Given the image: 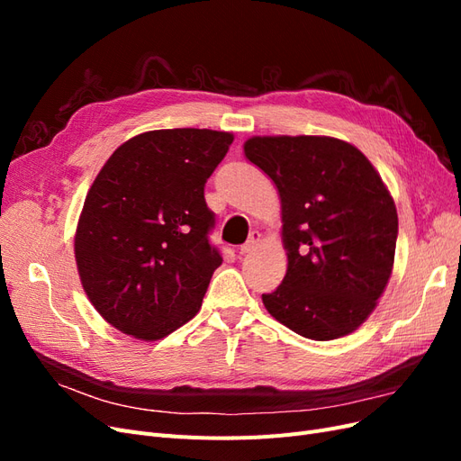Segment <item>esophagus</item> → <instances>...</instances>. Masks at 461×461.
Here are the masks:
<instances>
[{"label": "esophagus", "mask_w": 461, "mask_h": 461, "mask_svg": "<svg viewBox=\"0 0 461 461\" xmlns=\"http://www.w3.org/2000/svg\"><path fill=\"white\" fill-rule=\"evenodd\" d=\"M259 242H261V234L258 232V230H252L249 232V236H248V240L239 248V254H252L254 249L259 246Z\"/></svg>", "instance_id": "34e87169"}]
</instances>
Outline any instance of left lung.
<instances>
[{"mask_svg": "<svg viewBox=\"0 0 461 461\" xmlns=\"http://www.w3.org/2000/svg\"><path fill=\"white\" fill-rule=\"evenodd\" d=\"M246 158L281 196L288 269L261 300L312 340L356 330L393 273L398 213L390 192L356 146L329 136H254Z\"/></svg>", "mask_w": 461, "mask_h": 461, "instance_id": "8db88e82", "label": "left lung"}]
</instances>
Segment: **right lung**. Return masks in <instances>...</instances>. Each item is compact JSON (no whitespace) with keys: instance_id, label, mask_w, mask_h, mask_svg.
Masks as SVG:
<instances>
[{"instance_id":"1","label":"right lung","mask_w":461,"mask_h":461,"mask_svg":"<svg viewBox=\"0 0 461 461\" xmlns=\"http://www.w3.org/2000/svg\"><path fill=\"white\" fill-rule=\"evenodd\" d=\"M234 136L209 129L138 134L88 190L75 258L94 308L134 339L159 340L196 315L222 263L203 186Z\"/></svg>"}]
</instances>
